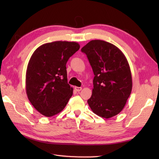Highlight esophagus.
Here are the masks:
<instances>
[{
  "label": "esophagus",
  "mask_w": 159,
  "mask_h": 159,
  "mask_svg": "<svg viewBox=\"0 0 159 159\" xmlns=\"http://www.w3.org/2000/svg\"><path fill=\"white\" fill-rule=\"evenodd\" d=\"M74 89H75L76 92H79L80 90L82 89V87H74Z\"/></svg>",
  "instance_id": "obj_1"
}]
</instances>
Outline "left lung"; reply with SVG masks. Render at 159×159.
I'll return each mask as SVG.
<instances>
[{
	"label": "left lung",
	"instance_id": "1",
	"mask_svg": "<svg viewBox=\"0 0 159 159\" xmlns=\"http://www.w3.org/2000/svg\"><path fill=\"white\" fill-rule=\"evenodd\" d=\"M94 74L92 95L87 100L93 112L106 118L119 114L130 96L133 82L129 64L117 46L92 40L83 46Z\"/></svg>",
	"mask_w": 159,
	"mask_h": 159
}]
</instances>
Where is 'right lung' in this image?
Masks as SVG:
<instances>
[{
    "instance_id": "1",
    "label": "right lung",
    "mask_w": 159,
    "mask_h": 159,
    "mask_svg": "<svg viewBox=\"0 0 159 159\" xmlns=\"http://www.w3.org/2000/svg\"><path fill=\"white\" fill-rule=\"evenodd\" d=\"M79 48L77 42L57 41L40 46L33 53L26 72V92L30 102L43 116L58 114L72 97L66 63Z\"/></svg>"
}]
</instances>
